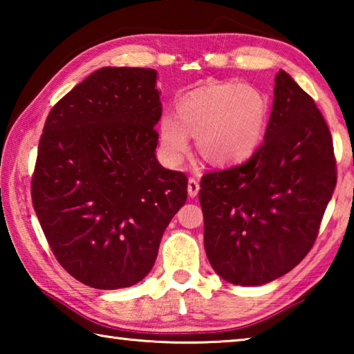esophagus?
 I'll use <instances>...</instances> for the list:
<instances>
[{
    "instance_id": "obj_1",
    "label": "esophagus",
    "mask_w": 354,
    "mask_h": 354,
    "mask_svg": "<svg viewBox=\"0 0 354 354\" xmlns=\"http://www.w3.org/2000/svg\"><path fill=\"white\" fill-rule=\"evenodd\" d=\"M187 192H189V195L192 196V198H194V196L198 195V192H200V183L196 181L195 178H190V179H189Z\"/></svg>"
}]
</instances>
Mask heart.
I'll use <instances>...</instances> for the list:
<instances>
[{"instance_id":"heart-1","label":"heart","mask_w":354,"mask_h":354,"mask_svg":"<svg viewBox=\"0 0 354 354\" xmlns=\"http://www.w3.org/2000/svg\"><path fill=\"white\" fill-rule=\"evenodd\" d=\"M268 101L259 88L239 84H211L189 92L175 115L159 122L162 154L179 164L189 151V134L206 162L226 167L247 160L266 131Z\"/></svg>"}]
</instances>
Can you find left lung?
Here are the masks:
<instances>
[{
    "label": "left lung",
    "mask_w": 354,
    "mask_h": 354,
    "mask_svg": "<svg viewBox=\"0 0 354 354\" xmlns=\"http://www.w3.org/2000/svg\"><path fill=\"white\" fill-rule=\"evenodd\" d=\"M335 183L325 118L279 70L262 145L245 164L201 178L205 250L215 273L261 286L290 272L313 248Z\"/></svg>",
    "instance_id": "obj_1"
}]
</instances>
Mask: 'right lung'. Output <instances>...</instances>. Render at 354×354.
<instances>
[{
    "instance_id": "1",
    "label": "right lung",
    "mask_w": 354,
    "mask_h": 354,
    "mask_svg": "<svg viewBox=\"0 0 354 354\" xmlns=\"http://www.w3.org/2000/svg\"><path fill=\"white\" fill-rule=\"evenodd\" d=\"M153 68L93 71L50 111L31 181L57 262L95 289L134 286L187 200V178L156 159L162 115Z\"/></svg>"
}]
</instances>
